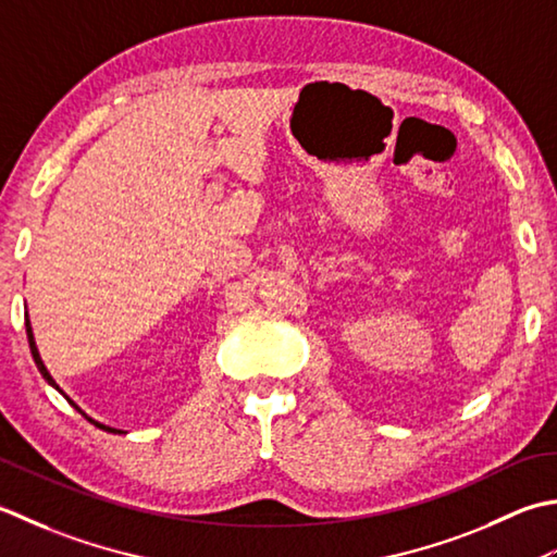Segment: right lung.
<instances>
[{
    "mask_svg": "<svg viewBox=\"0 0 557 557\" xmlns=\"http://www.w3.org/2000/svg\"><path fill=\"white\" fill-rule=\"evenodd\" d=\"M26 334H28V346H30V354H33V360H36V366H38V370H40V374H42V377H45V382H48L50 384V387H54L57 392H60L62 396H64V399L66 401H70L74 408H76V411L78 413H82L84 418H86V421L88 423H94L96 428H100V430H106V433H124V430H117V428H110V425H103V423H98V421H94V418H90V416H86L84 411H82V408H78L72 399H70V396H66L60 387H57V382L52 380V374L48 372V368H45V362H42V358H40V354H38V346H36V336H33V326H30V320H28V312H26Z\"/></svg>",
    "mask_w": 557,
    "mask_h": 557,
    "instance_id": "obj_1",
    "label": "right lung"
}]
</instances>
